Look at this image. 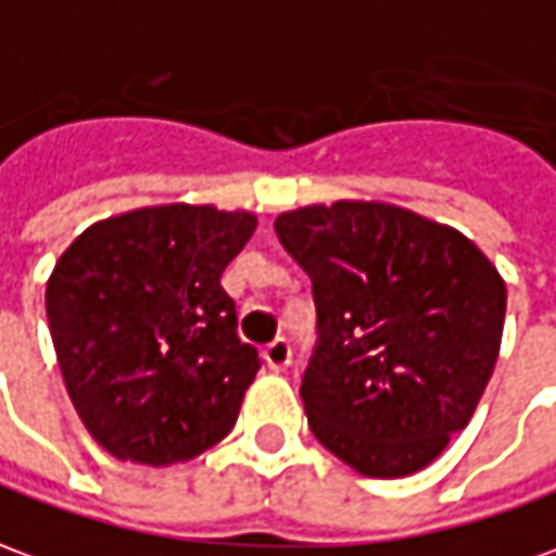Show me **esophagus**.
<instances>
[{
    "label": "esophagus",
    "instance_id": "1",
    "mask_svg": "<svg viewBox=\"0 0 556 556\" xmlns=\"http://www.w3.org/2000/svg\"><path fill=\"white\" fill-rule=\"evenodd\" d=\"M265 361H267V367H270L274 372L286 370V367L291 364V343H289V340H286V337H277L274 343H267Z\"/></svg>",
    "mask_w": 556,
    "mask_h": 556
}]
</instances>
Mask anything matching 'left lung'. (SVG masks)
<instances>
[{
	"mask_svg": "<svg viewBox=\"0 0 556 556\" xmlns=\"http://www.w3.org/2000/svg\"><path fill=\"white\" fill-rule=\"evenodd\" d=\"M313 282L316 349L301 376L309 430L364 476L437 460L494 372L506 282L448 225L379 201L277 216Z\"/></svg>",
	"mask_w": 556,
	"mask_h": 556,
	"instance_id": "8db88e82",
	"label": "left lung"
}]
</instances>
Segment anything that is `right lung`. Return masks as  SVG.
<instances>
[{"mask_svg":"<svg viewBox=\"0 0 556 556\" xmlns=\"http://www.w3.org/2000/svg\"><path fill=\"white\" fill-rule=\"evenodd\" d=\"M252 213L162 204L89 225L48 279L62 379L102 448L168 467L228 437L262 367L223 270Z\"/></svg>","mask_w":556,"mask_h":556,"instance_id":"1","label":"right lung"}]
</instances>
